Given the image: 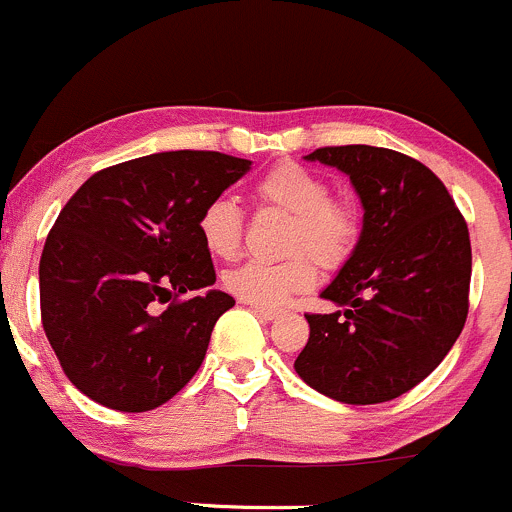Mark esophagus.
I'll return each mask as SVG.
<instances>
[{
  "label": "esophagus",
  "mask_w": 512,
  "mask_h": 512,
  "mask_svg": "<svg viewBox=\"0 0 512 512\" xmlns=\"http://www.w3.org/2000/svg\"><path fill=\"white\" fill-rule=\"evenodd\" d=\"M256 316H261L263 321H276V318H281V311L278 308H266V306H254Z\"/></svg>",
  "instance_id": "esophagus-1"
}]
</instances>
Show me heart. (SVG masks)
Masks as SVG:
<instances>
[{
  "mask_svg": "<svg viewBox=\"0 0 512 512\" xmlns=\"http://www.w3.org/2000/svg\"><path fill=\"white\" fill-rule=\"evenodd\" d=\"M254 196L263 206L291 216L288 226L286 261H261L249 258L241 266L224 273V286L241 301L254 306H281L293 293L308 291L316 283V263L323 268H338L353 254L361 236V214L356 204L343 196H331L326 179L308 166L283 161L268 169L256 181ZM196 231L211 256H236L244 236V214L229 196L211 199L201 209ZM308 250L312 257L298 255Z\"/></svg>",
  "mask_w": 512,
  "mask_h": 512,
  "instance_id": "heart-1",
  "label": "heart"
}]
</instances>
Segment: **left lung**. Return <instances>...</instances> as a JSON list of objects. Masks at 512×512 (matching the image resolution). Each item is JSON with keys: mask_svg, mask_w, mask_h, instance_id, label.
<instances>
[{"mask_svg": "<svg viewBox=\"0 0 512 512\" xmlns=\"http://www.w3.org/2000/svg\"><path fill=\"white\" fill-rule=\"evenodd\" d=\"M351 179L363 206L353 254L306 316L296 373L323 396L371 406L403 396L448 356L468 316L470 236L443 181L381 146H326L303 156Z\"/></svg>", "mask_w": 512, "mask_h": 512, "instance_id": "1", "label": "left lung"}]
</instances>
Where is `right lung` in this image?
Wrapping results in <instances>:
<instances>
[{
    "label": "right lung",
    "instance_id": "obj_1",
    "mask_svg": "<svg viewBox=\"0 0 512 512\" xmlns=\"http://www.w3.org/2000/svg\"><path fill=\"white\" fill-rule=\"evenodd\" d=\"M249 169L219 151H161L96 171L67 201L39 261V301L64 373L91 401L144 413L199 371L236 301L211 288L196 221Z\"/></svg>",
    "mask_w": 512,
    "mask_h": 512
}]
</instances>
